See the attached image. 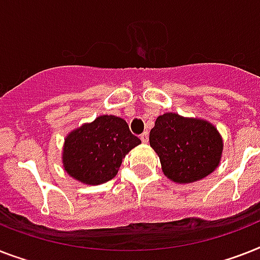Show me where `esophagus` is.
Listing matches in <instances>:
<instances>
[{
	"instance_id": "34e87169",
	"label": "esophagus",
	"mask_w": 260,
	"mask_h": 260,
	"mask_svg": "<svg viewBox=\"0 0 260 260\" xmlns=\"http://www.w3.org/2000/svg\"><path fill=\"white\" fill-rule=\"evenodd\" d=\"M141 141H142L143 143L149 142V134H147V133H143V134H141Z\"/></svg>"
}]
</instances>
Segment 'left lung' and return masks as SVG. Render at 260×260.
I'll list each match as a JSON object with an SVG mask.
<instances>
[{
  "label": "left lung",
  "mask_w": 260,
  "mask_h": 260,
  "mask_svg": "<svg viewBox=\"0 0 260 260\" xmlns=\"http://www.w3.org/2000/svg\"><path fill=\"white\" fill-rule=\"evenodd\" d=\"M150 146L170 181L190 184L215 172L223 155V138L211 122L165 113L150 130Z\"/></svg>",
  "instance_id": "8db88e82"
}]
</instances>
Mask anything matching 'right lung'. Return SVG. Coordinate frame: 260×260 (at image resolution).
Segmentation results:
<instances>
[{
  "label": "right lung",
  "mask_w": 260,
  "mask_h": 260,
  "mask_svg": "<svg viewBox=\"0 0 260 260\" xmlns=\"http://www.w3.org/2000/svg\"><path fill=\"white\" fill-rule=\"evenodd\" d=\"M140 143L126 120L115 115H101L64 138L63 168L79 182L105 184L117 176L122 159Z\"/></svg>",
  "instance_id": "right-lung-1"
}]
</instances>
